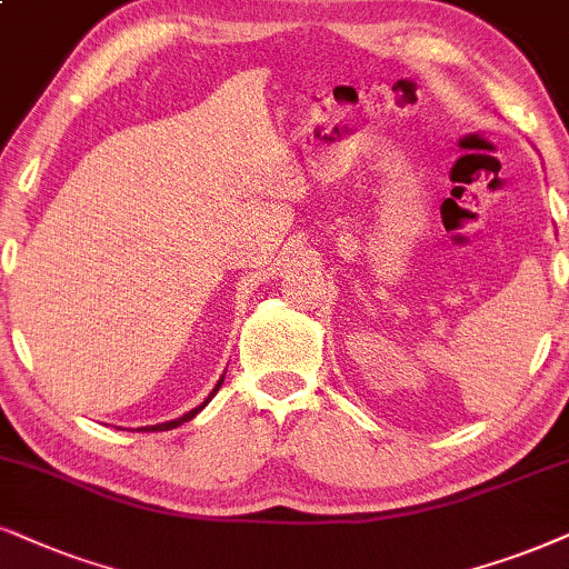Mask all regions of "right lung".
Here are the masks:
<instances>
[{"label": "right lung", "mask_w": 569, "mask_h": 569, "mask_svg": "<svg viewBox=\"0 0 569 569\" xmlns=\"http://www.w3.org/2000/svg\"><path fill=\"white\" fill-rule=\"evenodd\" d=\"M220 386H222V380H220V383H218V386H214V391H218V388H220ZM214 391H212V393H214ZM212 393H210V399H212ZM210 399H207V401H210ZM207 401H204V405H207ZM204 405H199L197 409H191V412H186L183 417H178V420L162 422V426H152V428H141V430H170V428H178V426H183V422H189L193 415H197V412H201V409H204Z\"/></svg>", "instance_id": "obj_1"}]
</instances>
